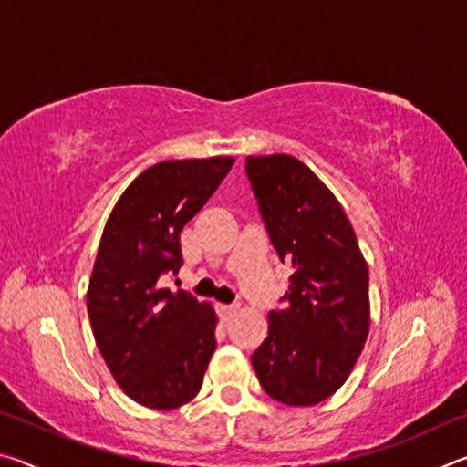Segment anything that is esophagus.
<instances>
[{"label":"esophagus","instance_id":"34e87169","mask_svg":"<svg viewBox=\"0 0 467 467\" xmlns=\"http://www.w3.org/2000/svg\"><path fill=\"white\" fill-rule=\"evenodd\" d=\"M218 309H220V315H223V319H224V321H228V319L233 317V315H234L236 311H239V303H231V305H220Z\"/></svg>","mask_w":467,"mask_h":467}]
</instances>
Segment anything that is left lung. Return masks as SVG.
<instances>
[{
    "label": "left lung",
    "instance_id": "1",
    "mask_svg": "<svg viewBox=\"0 0 467 467\" xmlns=\"http://www.w3.org/2000/svg\"><path fill=\"white\" fill-rule=\"evenodd\" d=\"M244 171L274 249L292 265L253 368L270 398L315 406L344 385L367 342L368 267L342 205L305 162L247 156Z\"/></svg>",
    "mask_w": 467,
    "mask_h": 467
}]
</instances>
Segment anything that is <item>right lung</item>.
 <instances>
[{
	"instance_id": "right-lung-1",
	"label": "right lung",
	"mask_w": 467,
	"mask_h": 467,
	"mask_svg": "<svg viewBox=\"0 0 467 467\" xmlns=\"http://www.w3.org/2000/svg\"><path fill=\"white\" fill-rule=\"evenodd\" d=\"M233 164L231 156L154 164L125 189L102 231L86 295L92 334L117 385L146 408L193 400L216 350L214 309L162 288V275L179 274L181 231Z\"/></svg>"
}]
</instances>
